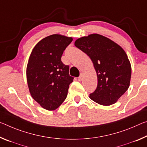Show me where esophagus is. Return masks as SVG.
Listing matches in <instances>:
<instances>
[{
    "label": "esophagus",
    "mask_w": 147,
    "mask_h": 147,
    "mask_svg": "<svg viewBox=\"0 0 147 147\" xmlns=\"http://www.w3.org/2000/svg\"><path fill=\"white\" fill-rule=\"evenodd\" d=\"M82 79H83V75H82V74H81L79 76V77L78 78V80L81 81V80H82Z\"/></svg>",
    "instance_id": "obj_1"
}]
</instances>
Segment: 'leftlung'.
<instances>
[{
    "label": "left lung",
    "instance_id": "1",
    "mask_svg": "<svg viewBox=\"0 0 147 147\" xmlns=\"http://www.w3.org/2000/svg\"><path fill=\"white\" fill-rule=\"evenodd\" d=\"M74 45L90 57L96 71L97 86L90 98L102 105L115 103L127 90L131 79V64L125 51L98 34L78 38Z\"/></svg>",
    "mask_w": 147,
    "mask_h": 147
}]
</instances>
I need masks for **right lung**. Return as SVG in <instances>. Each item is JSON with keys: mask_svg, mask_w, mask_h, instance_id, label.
<instances>
[{"mask_svg": "<svg viewBox=\"0 0 147 147\" xmlns=\"http://www.w3.org/2000/svg\"><path fill=\"white\" fill-rule=\"evenodd\" d=\"M73 38L52 34L38 42L27 66V80L31 96L44 109L53 111L66 99L69 84V66L61 61L64 50Z\"/></svg>", "mask_w": 147, "mask_h": 147, "instance_id": "1", "label": "right lung"}]
</instances>
